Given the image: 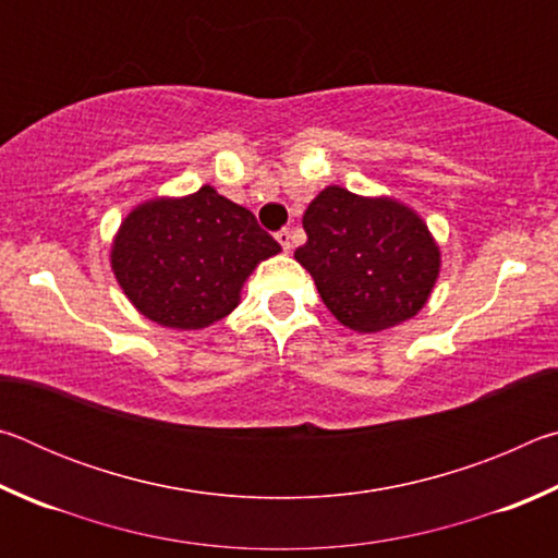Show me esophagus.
Masks as SVG:
<instances>
[{
  "instance_id": "obj_1",
  "label": "esophagus",
  "mask_w": 558,
  "mask_h": 558,
  "mask_svg": "<svg viewBox=\"0 0 558 558\" xmlns=\"http://www.w3.org/2000/svg\"><path fill=\"white\" fill-rule=\"evenodd\" d=\"M276 239H278V243L282 245V251L290 253V248H292V233H290L288 229H282V231L276 233Z\"/></svg>"
}]
</instances>
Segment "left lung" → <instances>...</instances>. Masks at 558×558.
<instances>
[{"instance_id": "left-lung-1", "label": "left lung", "mask_w": 558, "mask_h": 558, "mask_svg": "<svg viewBox=\"0 0 558 558\" xmlns=\"http://www.w3.org/2000/svg\"><path fill=\"white\" fill-rule=\"evenodd\" d=\"M302 229L307 243L295 260L344 327L381 332L415 317L428 302L440 248L411 206L332 184L310 202Z\"/></svg>"}]
</instances>
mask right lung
<instances>
[{
  "label": "right lung",
  "instance_id": "add662e5",
  "mask_svg": "<svg viewBox=\"0 0 558 558\" xmlns=\"http://www.w3.org/2000/svg\"><path fill=\"white\" fill-rule=\"evenodd\" d=\"M278 253L256 216L204 184L137 204L112 239L110 268L140 315L204 329L239 307L243 282Z\"/></svg>",
  "mask_w": 558,
  "mask_h": 558
}]
</instances>
